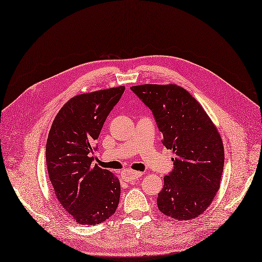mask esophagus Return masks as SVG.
I'll use <instances>...</instances> for the list:
<instances>
[{
  "label": "esophagus",
  "mask_w": 262,
  "mask_h": 262,
  "mask_svg": "<svg viewBox=\"0 0 262 262\" xmlns=\"http://www.w3.org/2000/svg\"><path fill=\"white\" fill-rule=\"evenodd\" d=\"M142 176V172L140 171H134V170H124L123 177L125 181H133Z\"/></svg>",
  "instance_id": "esophagus-1"
}]
</instances>
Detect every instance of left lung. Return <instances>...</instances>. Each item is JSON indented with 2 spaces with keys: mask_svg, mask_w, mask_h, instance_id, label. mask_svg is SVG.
<instances>
[{
  "mask_svg": "<svg viewBox=\"0 0 262 262\" xmlns=\"http://www.w3.org/2000/svg\"><path fill=\"white\" fill-rule=\"evenodd\" d=\"M130 90L152 111L164 146L176 154L159 193V209L179 221L201 216L214 200L224 171V144L216 126L180 86L144 84Z\"/></svg>",
  "mask_w": 262,
  "mask_h": 262,
  "instance_id": "obj_1",
  "label": "left lung"
}]
</instances>
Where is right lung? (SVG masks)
<instances>
[{
  "label": "right lung",
  "instance_id": "right-lung-1",
  "mask_svg": "<svg viewBox=\"0 0 262 262\" xmlns=\"http://www.w3.org/2000/svg\"><path fill=\"white\" fill-rule=\"evenodd\" d=\"M124 86L77 95L58 112L46 142L48 176L61 206L79 225L110 218L118 208L121 186L111 171L93 165L96 139Z\"/></svg>",
  "mask_w": 262,
  "mask_h": 262
}]
</instances>
